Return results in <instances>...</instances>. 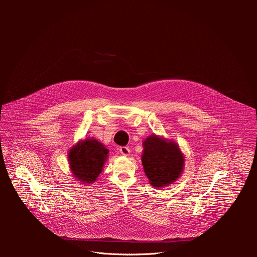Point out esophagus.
<instances>
[{"instance_id":"1","label":"esophagus","mask_w":257,"mask_h":257,"mask_svg":"<svg viewBox=\"0 0 257 257\" xmlns=\"http://www.w3.org/2000/svg\"><path fill=\"white\" fill-rule=\"evenodd\" d=\"M119 152L122 154V155H128L130 154V149L127 147H119Z\"/></svg>"}]
</instances>
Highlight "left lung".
I'll list each match as a JSON object with an SVG mask.
<instances>
[{
	"label": "left lung",
	"instance_id": "1",
	"mask_svg": "<svg viewBox=\"0 0 257 257\" xmlns=\"http://www.w3.org/2000/svg\"><path fill=\"white\" fill-rule=\"evenodd\" d=\"M144 147L142 161L152 186L159 188L178 179L183 169L184 157L175 143L151 136L144 142Z\"/></svg>",
	"mask_w": 257,
	"mask_h": 257
}]
</instances>
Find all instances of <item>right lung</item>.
<instances>
[{
  "label": "right lung",
  "instance_id": "add662e5",
  "mask_svg": "<svg viewBox=\"0 0 257 257\" xmlns=\"http://www.w3.org/2000/svg\"><path fill=\"white\" fill-rule=\"evenodd\" d=\"M109 150L97 140L87 139L69 151L74 176L83 183H93L103 170Z\"/></svg>",
  "mask_w": 257,
  "mask_h": 257
}]
</instances>
